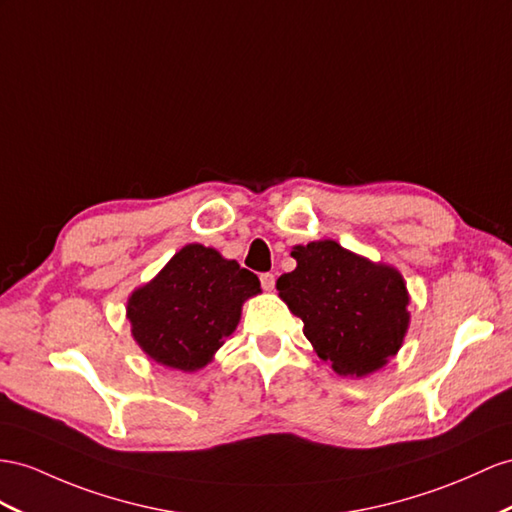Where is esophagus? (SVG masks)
Masks as SVG:
<instances>
[{
    "label": "esophagus",
    "instance_id": "1",
    "mask_svg": "<svg viewBox=\"0 0 512 512\" xmlns=\"http://www.w3.org/2000/svg\"><path fill=\"white\" fill-rule=\"evenodd\" d=\"M259 281H261V287H264L266 292H272V290H274V274H272V272L261 274Z\"/></svg>",
    "mask_w": 512,
    "mask_h": 512
}]
</instances>
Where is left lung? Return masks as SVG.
<instances>
[{
  "label": "left lung",
  "mask_w": 512,
  "mask_h": 512,
  "mask_svg": "<svg viewBox=\"0 0 512 512\" xmlns=\"http://www.w3.org/2000/svg\"><path fill=\"white\" fill-rule=\"evenodd\" d=\"M292 257L296 268L281 274L277 290L322 361L337 374L363 378L398 355L411 324V296L398 268L335 240L298 244Z\"/></svg>",
  "instance_id": "obj_1"
}]
</instances>
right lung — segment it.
<instances>
[{"instance_id":"obj_1","label":"right lung","mask_w":512,"mask_h":512,"mask_svg":"<svg viewBox=\"0 0 512 512\" xmlns=\"http://www.w3.org/2000/svg\"><path fill=\"white\" fill-rule=\"evenodd\" d=\"M261 294L257 274L216 248L186 244L127 298L131 337L151 361L196 372L238 329L242 305Z\"/></svg>"}]
</instances>
